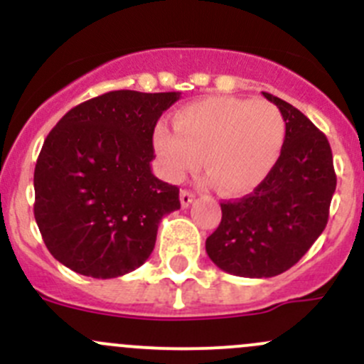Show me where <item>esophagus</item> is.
<instances>
[{
  "mask_svg": "<svg viewBox=\"0 0 364 364\" xmlns=\"http://www.w3.org/2000/svg\"><path fill=\"white\" fill-rule=\"evenodd\" d=\"M193 199H196V196L192 192H188V190H181V193H179V200H181L183 208H188L193 203Z\"/></svg>",
  "mask_w": 364,
  "mask_h": 364,
  "instance_id": "1",
  "label": "esophagus"
}]
</instances>
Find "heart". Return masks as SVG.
<instances>
[{
  "instance_id": "1",
  "label": "heart",
  "mask_w": 364,
  "mask_h": 364,
  "mask_svg": "<svg viewBox=\"0 0 364 364\" xmlns=\"http://www.w3.org/2000/svg\"><path fill=\"white\" fill-rule=\"evenodd\" d=\"M176 130L160 123L153 146L161 171L179 181L200 164L216 188L240 196L259 186L280 159L285 119L271 102L209 97L192 102L174 116Z\"/></svg>"
}]
</instances>
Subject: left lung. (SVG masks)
Here are the masks:
<instances>
[{"mask_svg":"<svg viewBox=\"0 0 364 364\" xmlns=\"http://www.w3.org/2000/svg\"><path fill=\"white\" fill-rule=\"evenodd\" d=\"M262 95L285 119L280 159L250 196L220 204L222 222L205 240L220 269L245 278H271L294 266L326 229L336 188L326 135L294 105Z\"/></svg>","mask_w":364,"mask_h":364,"instance_id":"obj_1","label":"left lung"}]
</instances>
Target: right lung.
Masks as SVG:
<instances>
[{"instance_id":"obj_1","label":"right lung","mask_w":364,"mask_h":364,"mask_svg":"<svg viewBox=\"0 0 364 364\" xmlns=\"http://www.w3.org/2000/svg\"><path fill=\"white\" fill-rule=\"evenodd\" d=\"M179 95L109 91L49 132L33 179L35 220L63 266L105 280L149 259L161 218L181 205L178 186L151 171L156 121Z\"/></svg>"}]
</instances>
